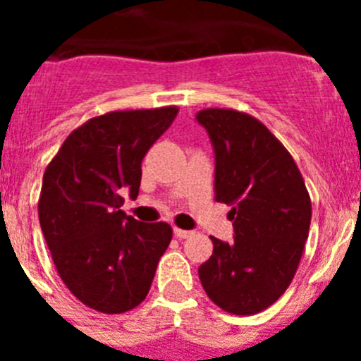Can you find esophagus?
Returning <instances> with one entry per match:
<instances>
[{
    "instance_id": "1",
    "label": "esophagus",
    "mask_w": 361,
    "mask_h": 361,
    "mask_svg": "<svg viewBox=\"0 0 361 361\" xmlns=\"http://www.w3.org/2000/svg\"><path fill=\"white\" fill-rule=\"evenodd\" d=\"M173 233L177 238H188L193 235V231H188V229H180V228H173Z\"/></svg>"
}]
</instances>
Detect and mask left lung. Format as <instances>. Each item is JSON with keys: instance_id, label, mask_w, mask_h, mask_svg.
I'll return each mask as SVG.
<instances>
[{"instance_id": "1", "label": "left lung", "mask_w": 361, "mask_h": 361, "mask_svg": "<svg viewBox=\"0 0 361 361\" xmlns=\"http://www.w3.org/2000/svg\"><path fill=\"white\" fill-rule=\"evenodd\" d=\"M197 121L215 148V200L231 206V244L212 237L199 279L213 304L231 314L273 305L295 279L311 224V197L286 146L257 117L204 108Z\"/></svg>"}]
</instances>
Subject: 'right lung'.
<instances>
[{"mask_svg":"<svg viewBox=\"0 0 361 361\" xmlns=\"http://www.w3.org/2000/svg\"><path fill=\"white\" fill-rule=\"evenodd\" d=\"M177 106L116 110L73 130L43 175L39 224L56 269L79 302L104 314L135 309L171 242L166 222L124 215L135 199L146 152L170 128Z\"/></svg>","mask_w":361,"mask_h":361,"instance_id":"obj_1","label":"right lung"}]
</instances>
